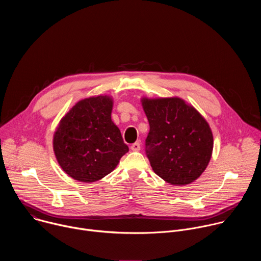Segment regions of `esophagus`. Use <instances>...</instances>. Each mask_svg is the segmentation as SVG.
Here are the masks:
<instances>
[{
  "label": "esophagus",
  "instance_id": "34e87169",
  "mask_svg": "<svg viewBox=\"0 0 261 261\" xmlns=\"http://www.w3.org/2000/svg\"><path fill=\"white\" fill-rule=\"evenodd\" d=\"M131 150L134 151V152H138L140 150V143L139 142H134L132 145H131Z\"/></svg>",
  "mask_w": 261,
  "mask_h": 261
}]
</instances>
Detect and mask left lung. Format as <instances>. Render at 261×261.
<instances>
[{"label":"left lung","instance_id":"obj_1","mask_svg":"<svg viewBox=\"0 0 261 261\" xmlns=\"http://www.w3.org/2000/svg\"><path fill=\"white\" fill-rule=\"evenodd\" d=\"M141 102L150 124L145 155L153 170L171 185L194 181L206 168L213 152L208 124L179 98H144Z\"/></svg>","mask_w":261,"mask_h":261}]
</instances>
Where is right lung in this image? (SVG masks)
<instances>
[{
	"label": "right lung",
	"instance_id": "1",
	"mask_svg": "<svg viewBox=\"0 0 261 261\" xmlns=\"http://www.w3.org/2000/svg\"><path fill=\"white\" fill-rule=\"evenodd\" d=\"M111 109L109 97L88 98L61 120L54 136V151L63 170L74 179H101L129 151L120 129L111 121Z\"/></svg>",
	"mask_w": 261,
	"mask_h": 261
}]
</instances>
